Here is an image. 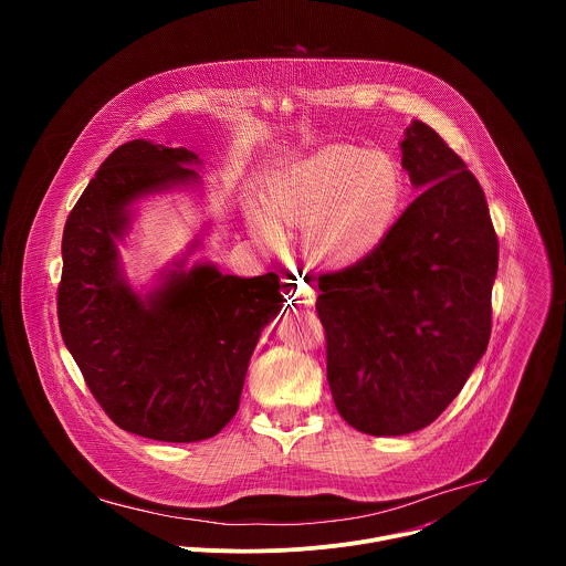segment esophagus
Instances as JSON below:
<instances>
[{
    "instance_id": "esophagus-1",
    "label": "esophagus",
    "mask_w": 566,
    "mask_h": 566,
    "mask_svg": "<svg viewBox=\"0 0 566 566\" xmlns=\"http://www.w3.org/2000/svg\"><path fill=\"white\" fill-rule=\"evenodd\" d=\"M293 300H295L297 304L311 306V304L315 302V289H313L308 282H304V280H297V282H295V289H293Z\"/></svg>"
}]
</instances>
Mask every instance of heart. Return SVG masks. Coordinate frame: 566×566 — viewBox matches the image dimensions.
<instances>
[{
  "label": "heart",
  "mask_w": 566,
  "mask_h": 566,
  "mask_svg": "<svg viewBox=\"0 0 566 566\" xmlns=\"http://www.w3.org/2000/svg\"><path fill=\"white\" fill-rule=\"evenodd\" d=\"M402 197L391 160L356 145H327L293 164L269 192V208H251V228L273 249L302 230L306 251L322 264L347 269L387 237Z\"/></svg>",
  "instance_id": "b5f03b06"
}]
</instances>
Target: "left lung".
I'll use <instances>...</instances> for the list:
<instances>
[{
    "label": "left lung",
    "mask_w": 566,
    "mask_h": 566,
    "mask_svg": "<svg viewBox=\"0 0 566 566\" xmlns=\"http://www.w3.org/2000/svg\"><path fill=\"white\" fill-rule=\"evenodd\" d=\"M400 166L421 195L363 262L317 277L327 380L340 417L371 437L430 426L491 340L500 247L479 181L412 120Z\"/></svg>",
    "instance_id": "8db88e82"
}]
</instances>
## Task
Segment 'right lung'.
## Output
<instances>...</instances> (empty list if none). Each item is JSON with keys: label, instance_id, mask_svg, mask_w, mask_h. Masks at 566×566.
<instances>
[{"label": "right lung", "instance_id": "right-lung-1", "mask_svg": "<svg viewBox=\"0 0 566 566\" xmlns=\"http://www.w3.org/2000/svg\"><path fill=\"white\" fill-rule=\"evenodd\" d=\"M186 147H116L73 206L62 234L60 334L87 387L123 430L168 443L203 441L234 417L262 329L282 311L280 277L223 275L188 251L136 291L123 269L136 206L199 188Z\"/></svg>", "mask_w": 566, "mask_h": 566}]
</instances>
